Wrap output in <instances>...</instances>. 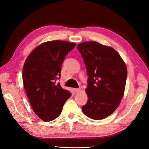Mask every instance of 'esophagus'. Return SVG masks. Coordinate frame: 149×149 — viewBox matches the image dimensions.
I'll return each mask as SVG.
<instances>
[{
	"mask_svg": "<svg viewBox=\"0 0 149 149\" xmlns=\"http://www.w3.org/2000/svg\"><path fill=\"white\" fill-rule=\"evenodd\" d=\"M80 90H81L80 88H75L74 89V91H75L76 93H78L80 91Z\"/></svg>",
	"mask_w": 149,
	"mask_h": 149,
	"instance_id": "obj_1",
	"label": "esophagus"
}]
</instances>
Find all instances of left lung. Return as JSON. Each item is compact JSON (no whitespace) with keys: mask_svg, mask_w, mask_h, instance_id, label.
<instances>
[{"mask_svg":"<svg viewBox=\"0 0 149 149\" xmlns=\"http://www.w3.org/2000/svg\"><path fill=\"white\" fill-rule=\"evenodd\" d=\"M88 76L86 93L88 101L83 113L94 120L105 119L120 104L125 87L127 69L113 48L96 42L79 43Z\"/></svg>","mask_w":149,"mask_h":149,"instance_id":"8db88e82","label":"left lung"}]
</instances>
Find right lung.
Returning a JSON list of instances; mask_svg holds the SVG:
<instances>
[{"instance_id":"obj_1","label":"right lung","mask_w":149,"mask_h":149,"mask_svg":"<svg viewBox=\"0 0 149 149\" xmlns=\"http://www.w3.org/2000/svg\"><path fill=\"white\" fill-rule=\"evenodd\" d=\"M76 43L62 40L42 43L34 48L24 63V86L35 113L43 121L57 118L71 93L56 81L61 64Z\"/></svg>"}]
</instances>
